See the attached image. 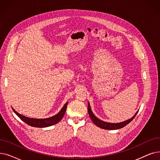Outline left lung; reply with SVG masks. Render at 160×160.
<instances>
[{
	"label": "left lung",
	"mask_w": 160,
	"mask_h": 160,
	"mask_svg": "<svg viewBox=\"0 0 160 160\" xmlns=\"http://www.w3.org/2000/svg\"><path fill=\"white\" fill-rule=\"evenodd\" d=\"M88 113L89 115L91 118V120H92V122L96 125L97 126L99 127L100 128L102 129H109V130H114V129H118L120 128H122L123 127H125L128 125L129 123H130L132 120L134 119V118L135 117V116L137 115V114L138 113V111L136 112V114L131 118L126 120L122 122H120V123H108V122H103L101 120H99L93 114V113L92 112L91 107H90V105L88 102Z\"/></svg>",
	"instance_id": "1"
}]
</instances>
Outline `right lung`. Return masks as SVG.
I'll return each instance as SVG.
<instances>
[{"instance_id": "add662e5", "label": "right lung", "mask_w": 160, "mask_h": 160, "mask_svg": "<svg viewBox=\"0 0 160 160\" xmlns=\"http://www.w3.org/2000/svg\"><path fill=\"white\" fill-rule=\"evenodd\" d=\"M67 105H68V102H66L65 105L63 106V107L62 108V109L59 111V112H58L56 115L52 116L50 118H44V119L30 118L26 117L19 114L13 108H12V110L21 120H23L27 124L29 125V126L35 127V128H46V127H49V126H53L54 124L58 123L62 118H63V117L66 112Z\"/></svg>"}]
</instances>
